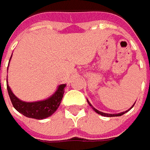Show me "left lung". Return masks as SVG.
Segmentation results:
<instances>
[{"instance_id":"1","label":"left lung","mask_w":150,"mask_h":150,"mask_svg":"<svg viewBox=\"0 0 150 150\" xmlns=\"http://www.w3.org/2000/svg\"><path fill=\"white\" fill-rule=\"evenodd\" d=\"M87 102H88V104L90 105V106H91V108H92V109H93L94 110L96 111V113H97V114H99V115H102V116H106V117L121 116V115H123L124 114H125L126 112H128V111H129V110H131L132 108H133V106L134 105V104H135V103H134V105H132L131 107H130V108H129V109L128 110L125 111V112H121V113H119V114H107V113H104V112H101V111L98 110H96V108H95V107H93V105H91V103H90V101L88 100H87ZM135 102H136V101H135Z\"/></svg>"}]
</instances>
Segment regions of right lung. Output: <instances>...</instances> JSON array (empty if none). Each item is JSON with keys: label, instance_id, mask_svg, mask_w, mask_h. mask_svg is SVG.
Listing matches in <instances>:
<instances>
[{"label": "right lung", "instance_id": "right-lung-1", "mask_svg": "<svg viewBox=\"0 0 150 150\" xmlns=\"http://www.w3.org/2000/svg\"><path fill=\"white\" fill-rule=\"evenodd\" d=\"M6 81H7V79H6ZM65 86H66L65 84L59 85L54 94L45 100L33 101V102H26V101L20 100L14 95L11 89L8 85L7 81L8 94H9L10 99L11 100L14 108L18 111L19 113L22 114L25 116L35 119V120H44L45 118H48L50 115H52L54 112L57 110L64 96Z\"/></svg>", "mask_w": 150, "mask_h": 150}]
</instances>
